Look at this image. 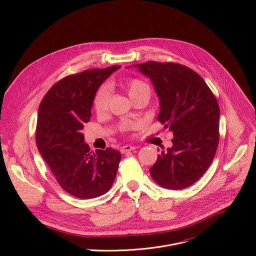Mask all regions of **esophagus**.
<instances>
[{"instance_id": "esophagus-1", "label": "esophagus", "mask_w": 256, "mask_h": 256, "mask_svg": "<svg viewBox=\"0 0 256 256\" xmlns=\"http://www.w3.org/2000/svg\"><path fill=\"white\" fill-rule=\"evenodd\" d=\"M136 149V147H134V146H130V144H126V146H124V147L120 148V152L122 154H126V153H128V152H132V151H134Z\"/></svg>"}]
</instances>
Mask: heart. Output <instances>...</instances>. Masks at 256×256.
I'll return each instance as SVG.
<instances>
[{
  "mask_svg": "<svg viewBox=\"0 0 256 256\" xmlns=\"http://www.w3.org/2000/svg\"><path fill=\"white\" fill-rule=\"evenodd\" d=\"M120 85L128 91L130 98L144 91H147L150 93L149 86L138 79H126V80H124L120 83ZM109 96H110V90H109L107 86H102L96 91L93 98V106L98 114H101L106 110ZM128 130V126H124L122 130Z\"/></svg>",
  "mask_w": 256,
  "mask_h": 256,
  "instance_id": "1",
  "label": "heart"
}]
</instances>
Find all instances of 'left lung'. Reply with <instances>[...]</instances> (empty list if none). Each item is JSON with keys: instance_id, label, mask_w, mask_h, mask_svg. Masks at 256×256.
<instances>
[{"instance_id": "8db88e82", "label": "left lung", "mask_w": 256, "mask_h": 256, "mask_svg": "<svg viewBox=\"0 0 256 256\" xmlns=\"http://www.w3.org/2000/svg\"><path fill=\"white\" fill-rule=\"evenodd\" d=\"M150 78L160 100L158 120L174 138L172 147L158 155L150 173L168 190L196 182L214 160L218 144L220 108L204 80L194 70L175 62L134 64Z\"/></svg>"}]
</instances>
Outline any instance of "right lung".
Here are the masks:
<instances>
[{"instance_id": "1", "label": "right lung", "mask_w": 256, "mask_h": 256, "mask_svg": "<svg viewBox=\"0 0 256 256\" xmlns=\"http://www.w3.org/2000/svg\"><path fill=\"white\" fill-rule=\"evenodd\" d=\"M120 68H91L66 76L48 91L38 108V151L60 188L78 198L106 194L118 173L120 153L112 148L90 151L82 130L90 120L96 91Z\"/></svg>"}]
</instances>
